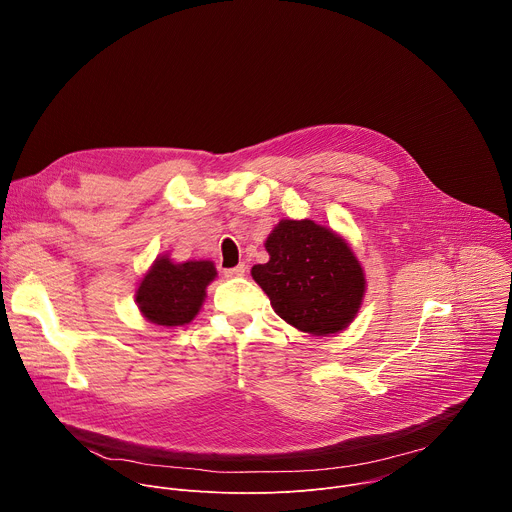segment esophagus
<instances>
[{
    "instance_id": "34e87169",
    "label": "esophagus",
    "mask_w": 512,
    "mask_h": 512,
    "mask_svg": "<svg viewBox=\"0 0 512 512\" xmlns=\"http://www.w3.org/2000/svg\"><path fill=\"white\" fill-rule=\"evenodd\" d=\"M245 271H247V267L245 265H237V267H231V269H225L223 273H225V277H229V279H233V277H243L245 275Z\"/></svg>"
}]
</instances>
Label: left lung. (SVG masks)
<instances>
[{
	"mask_svg": "<svg viewBox=\"0 0 512 512\" xmlns=\"http://www.w3.org/2000/svg\"><path fill=\"white\" fill-rule=\"evenodd\" d=\"M269 261L251 275L275 314L312 336L342 332L356 318L367 279L348 241L310 218H283L265 239Z\"/></svg>",
	"mask_w": 512,
	"mask_h": 512,
	"instance_id": "obj_1",
	"label": "left lung"
}]
</instances>
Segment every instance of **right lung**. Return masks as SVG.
<instances>
[{"instance_id": "add662e5", "label": "right lung", "mask_w": 512, "mask_h": 512, "mask_svg": "<svg viewBox=\"0 0 512 512\" xmlns=\"http://www.w3.org/2000/svg\"><path fill=\"white\" fill-rule=\"evenodd\" d=\"M214 277L216 267L208 259L176 263L168 253L160 255L137 283L139 314L158 326H184L198 316Z\"/></svg>"}]
</instances>
